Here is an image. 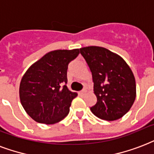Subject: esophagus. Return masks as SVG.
<instances>
[{
	"label": "esophagus",
	"instance_id": "34e87169",
	"mask_svg": "<svg viewBox=\"0 0 154 154\" xmlns=\"http://www.w3.org/2000/svg\"><path fill=\"white\" fill-rule=\"evenodd\" d=\"M84 93H85V90H84V89L81 91H79V94H80V95H83Z\"/></svg>",
	"mask_w": 154,
	"mask_h": 154
}]
</instances>
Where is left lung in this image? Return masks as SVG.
I'll return each instance as SVG.
<instances>
[{
  "instance_id": "1",
  "label": "left lung",
  "mask_w": 154,
  "mask_h": 154,
  "mask_svg": "<svg viewBox=\"0 0 154 154\" xmlns=\"http://www.w3.org/2000/svg\"><path fill=\"white\" fill-rule=\"evenodd\" d=\"M92 75L97 102L91 112L105 120H116L128 112L136 99L133 71L121 57L100 46L80 48Z\"/></svg>"
}]
</instances>
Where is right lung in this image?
I'll return each mask as SVG.
<instances>
[{
    "label": "right lung",
    "instance_id": "obj_1",
    "mask_svg": "<svg viewBox=\"0 0 154 154\" xmlns=\"http://www.w3.org/2000/svg\"><path fill=\"white\" fill-rule=\"evenodd\" d=\"M79 49L49 52L27 70L19 88L20 100L30 117L52 125L68 115L77 93L66 87L68 64L79 55Z\"/></svg>",
    "mask_w": 154,
    "mask_h": 154
}]
</instances>
